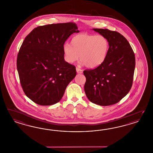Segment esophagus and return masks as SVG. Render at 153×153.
<instances>
[{
  "label": "esophagus",
  "instance_id": "esophagus-1",
  "mask_svg": "<svg viewBox=\"0 0 153 153\" xmlns=\"http://www.w3.org/2000/svg\"><path fill=\"white\" fill-rule=\"evenodd\" d=\"M76 73L78 74H82V73H83V70L82 69L79 68H76Z\"/></svg>",
  "mask_w": 153,
  "mask_h": 153
}]
</instances>
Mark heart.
<instances>
[{"instance_id":"obj_1","label":"heart","mask_w":153,"mask_h":153,"mask_svg":"<svg viewBox=\"0 0 153 153\" xmlns=\"http://www.w3.org/2000/svg\"><path fill=\"white\" fill-rule=\"evenodd\" d=\"M109 42L102 35L81 33L71 38V45L64 43L62 51L66 62L73 64L79 59L89 68H95L103 64L107 57Z\"/></svg>"}]
</instances>
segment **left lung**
I'll use <instances>...</instances> for the list:
<instances>
[{
    "instance_id": "left-lung-1",
    "label": "left lung",
    "mask_w": 153,
    "mask_h": 153,
    "mask_svg": "<svg viewBox=\"0 0 153 153\" xmlns=\"http://www.w3.org/2000/svg\"><path fill=\"white\" fill-rule=\"evenodd\" d=\"M109 42L108 54L102 64L83 71L84 91L89 100L101 106L117 104L132 87L135 56L128 40L119 33L105 29H93Z\"/></svg>"
}]
</instances>
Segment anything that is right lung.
Masks as SVG:
<instances>
[{
	"label": "right lung",
	"mask_w": 153,
	"mask_h": 153,
	"mask_svg": "<svg viewBox=\"0 0 153 153\" xmlns=\"http://www.w3.org/2000/svg\"><path fill=\"white\" fill-rule=\"evenodd\" d=\"M73 22L40 26L27 35L20 47L17 69L27 97L43 106L59 102L76 76L75 66L65 61L62 45L79 33Z\"/></svg>",
	"instance_id": "obj_1"
}]
</instances>
